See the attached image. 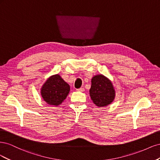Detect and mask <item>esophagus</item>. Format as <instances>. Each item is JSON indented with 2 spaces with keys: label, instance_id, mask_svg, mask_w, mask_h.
<instances>
[{
  "label": "esophagus",
  "instance_id": "34e87169",
  "mask_svg": "<svg viewBox=\"0 0 160 160\" xmlns=\"http://www.w3.org/2000/svg\"><path fill=\"white\" fill-rule=\"evenodd\" d=\"M84 88H79V89H77V91H81V92H83V91H84Z\"/></svg>",
  "mask_w": 160,
  "mask_h": 160
}]
</instances>
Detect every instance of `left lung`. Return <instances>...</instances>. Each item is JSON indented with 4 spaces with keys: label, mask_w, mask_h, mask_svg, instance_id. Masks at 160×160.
I'll use <instances>...</instances> for the list:
<instances>
[{
    "label": "left lung",
    "mask_w": 160,
    "mask_h": 160,
    "mask_svg": "<svg viewBox=\"0 0 160 160\" xmlns=\"http://www.w3.org/2000/svg\"><path fill=\"white\" fill-rule=\"evenodd\" d=\"M89 95L95 105L106 107L114 101L115 90L111 80L100 74L92 77Z\"/></svg>",
    "instance_id": "obj_1"
}]
</instances>
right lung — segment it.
I'll return each instance as SVG.
<instances>
[{"mask_svg":"<svg viewBox=\"0 0 160 160\" xmlns=\"http://www.w3.org/2000/svg\"><path fill=\"white\" fill-rule=\"evenodd\" d=\"M69 91V85L56 74L49 77L42 85L41 95L47 104L58 106L66 99Z\"/></svg>","mask_w":160,"mask_h":160,"instance_id":"obj_1","label":"right lung"}]
</instances>
